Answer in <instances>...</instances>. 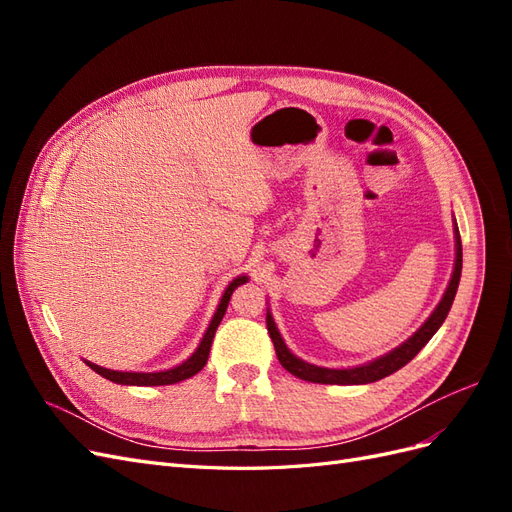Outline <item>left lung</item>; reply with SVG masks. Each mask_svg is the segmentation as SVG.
I'll return each mask as SVG.
<instances>
[{"label": "left lung", "mask_w": 512, "mask_h": 512, "mask_svg": "<svg viewBox=\"0 0 512 512\" xmlns=\"http://www.w3.org/2000/svg\"><path fill=\"white\" fill-rule=\"evenodd\" d=\"M461 237H459V228L455 224V267H453V275L451 282H448L440 303L433 309L431 316L416 329V333H412L404 344H399L397 348H393L391 352H386L378 359L356 365V367H344V369H333V367H320L314 363H307L303 359H299L297 354H292L290 348L286 346L284 337L277 329V324L273 320V314L267 309V329L269 335L273 339L275 346V354L280 359L282 367L288 369L292 376H297L301 380L307 382H318V384H369L382 380L386 376L395 374L397 369H401L404 365H408L414 356L425 348V344L429 339L436 335V331L442 327V322L446 320L448 312H451V305L455 301V294L459 288V280H461Z\"/></svg>", "instance_id": "8db88e82"}]
</instances>
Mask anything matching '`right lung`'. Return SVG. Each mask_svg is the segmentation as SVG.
Masks as SVG:
<instances>
[{
  "mask_svg": "<svg viewBox=\"0 0 512 512\" xmlns=\"http://www.w3.org/2000/svg\"><path fill=\"white\" fill-rule=\"evenodd\" d=\"M247 280H250V277L239 275V277H235V280H232L226 286L222 299L218 303V309H215V314H213V318L209 322V327H207L203 339H200L198 348L183 363L170 367V369H164V371H117V369L100 367V365L91 363V361H85V363L91 369H94L96 374H100L102 378L111 380L115 384H126V386H164V384H175V382H181V380H188V378L196 376L198 371L207 365L213 337H215V331H218L220 322H222V318L226 314V307H228V301L232 297V290H235L241 284H245Z\"/></svg>",
  "mask_w": 512,
  "mask_h": 512,
  "instance_id": "right-lung-1",
  "label": "right lung"
}]
</instances>
